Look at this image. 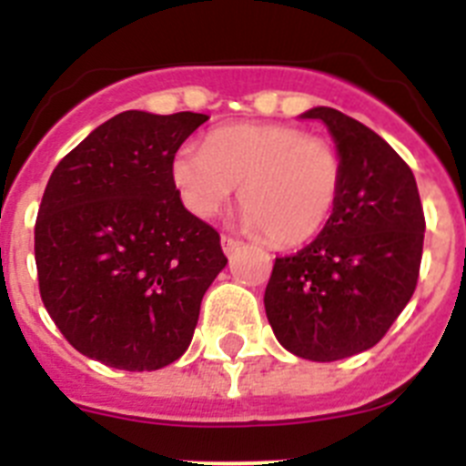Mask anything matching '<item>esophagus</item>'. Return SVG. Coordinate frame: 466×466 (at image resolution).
<instances>
[{
  "label": "esophagus",
  "instance_id": "1",
  "mask_svg": "<svg viewBox=\"0 0 466 466\" xmlns=\"http://www.w3.org/2000/svg\"><path fill=\"white\" fill-rule=\"evenodd\" d=\"M242 245H245V242H242L240 238H236V236H221V247H224V252L228 254V257H230V254H236Z\"/></svg>",
  "mask_w": 466,
  "mask_h": 466
}]
</instances>
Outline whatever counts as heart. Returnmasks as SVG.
<instances>
[{"label":"heart","instance_id":"1","mask_svg":"<svg viewBox=\"0 0 466 466\" xmlns=\"http://www.w3.org/2000/svg\"><path fill=\"white\" fill-rule=\"evenodd\" d=\"M172 182L198 217H214L240 187L245 221L270 242L294 247L329 224L343 191V158L329 139L291 126L217 127L203 151L182 149Z\"/></svg>","mask_w":466,"mask_h":466}]
</instances>
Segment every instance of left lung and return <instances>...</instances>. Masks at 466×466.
<instances>
[{"mask_svg":"<svg viewBox=\"0 0 466 466\" xmlns=\"http://www.w3.org/2000/svg\"><path fill=\"white\" fill-rule=\"evenodd\" d=\"M303 118L329 127L343 158V191L308 247L275 258L266 315L296 357L336 361L373 348L418 284L425 212L406 160L364 123L331 106Z\"/></svg>","mask_w":466,"mask_h":466,"instance_id":"obj_1","label":"left lung"}]
</instances>
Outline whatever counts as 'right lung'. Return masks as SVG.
Here are the masks:
<instances>
[{
  "mask_svg": "<svg viewBox=\"0 0 466 466\" xmlns=\"http://www.w3.org/2000/svg\"><path fill=\"white\" fill-rule=\"evenodd\" d=\"M205 114L123 111L53 170L35 224L39 294L72 348L123 371L187 352L228 258L182 205L172 160Z\"/></svg>",
  "mask_w": 466,
  "mask_h": 466,
  "instance_id": "obj_1",
  "label": "right lung"
}]
</instances>
